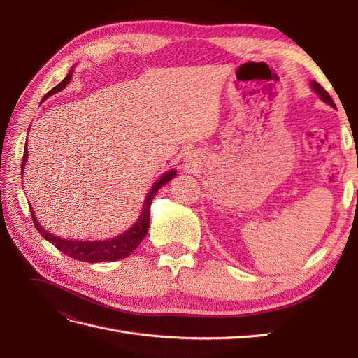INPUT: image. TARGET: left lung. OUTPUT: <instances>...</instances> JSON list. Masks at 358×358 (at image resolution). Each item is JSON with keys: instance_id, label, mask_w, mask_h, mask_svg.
<instances>
[{"instance_id": "8db88e82", "label": "left lung", "mask_w": 358, "mask_h": 358, "mask_svg": "<svg viewBox=\"0 0 358 358\" xmlns=\"http://www.w3.org/2000/svg\"><path fill=\"white\" fill-rule=\"evenodd\" d=\"M312 85V90L315 91L318 95H320V99L324 101V103H327V104H330L331 107H334L336 109V104L333 103V100H331V96L329 95V92L322 88V86L318 83V82H312L310 83Z\"/></svg>"}]
</instances>
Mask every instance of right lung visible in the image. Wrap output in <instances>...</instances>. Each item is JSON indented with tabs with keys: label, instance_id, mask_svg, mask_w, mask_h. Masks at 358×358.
<instances>
[{
	"label": "right lung",
	"instance_id": "right-lung-1",
	"mask_svg": "<svg viewBox=\"0 0 358 358\" xmlns=\"http://www.w3.org/2000/svg\"><path fill=\"white\" fill-rule=\"evenodd\" d=\"M71 79V70L67 74V78L64 79L59 85H57L55 88L50 90L46 96L43 100H46L49 95L55 94L61 90H64L67 86V83ZM28 159V149L25 146L24 150V157H22V171L25 167V162ZM176 176L175 170H170L167 173H164L155 183L154 187L150 188V191L148 192V196L145 199L143 203V210L140 213L138 220L136 221V224L131 227V229L127 230L125 233H122L121 236H116L113 239H107V241H69V239H62V237H58L55 234L49 233L48 230L43 229V227L38 224V221L36 220V215L32 213V221H34L36 229L38 230V233L45 237L46 241H49L53 246H57L61 252L67 254L69 257L79 259V262H86V263H103V262H116V259H122L125 257H128L131 254L134 249L140 245L145 239V236L148 234L149 230V218H150V203H152L155 194L158 192V189L166 185L169 180H171L173 178Z\"/></svg>",
	"mask_w": 358,
	"mask_h": 358
}]
</instances>
